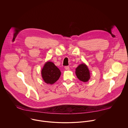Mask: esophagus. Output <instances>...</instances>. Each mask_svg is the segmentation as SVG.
Listing matches in <instances>:
<instances>
[{"instance_id": "1", "label": "esophagus", "mask_w": 128, "mask_h": 128, "mask_svg": "<svg viewBox=\"0 0 128 128\" xmlns=\"http://www.w3.org/2000/svg\"><path fill=\"white\" fill-rule=\"evenodd\" d=\"M64 69L66 70H70V68L68 66H64Z\"/></svg>"}]
</instances>
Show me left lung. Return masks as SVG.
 <instances>
[{
	"mask_svg": "<svg viewBox=\"0 0 128 128\" xmlns=\"http://www.w3.org/2000/svg\"><path fill=\"white\" fill-rule=\"evenodd\" d=\"M77 77L81 81L88 82L90 79V73L87 66L85 64H79L75 69Z\"/></svg>",
	"mask_w": 128,
	"mask_h": 128,
	"instance_id": "left-lung-1",
	"label": "left lung"
}]
</instances>
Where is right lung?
I'll list each match as a JSON object with an SVG mask.
<instances>
[{
  "mask_svg": "<svg viewBox=\"0 0 128 128\" xmlns=\"http://www.w3.org/2000/svg\"><path fill=\"white\" fill-rule=\"evenodd\" d=\"M61 75L60 70L52 62H47L41 70L44 81L49 84H53L59 79Z\"/></svg>",
  "mask_w": 128,
  "mask_h": 128,
  "instance_id": "1",
  "label": "right lung"
}]
</instances>
